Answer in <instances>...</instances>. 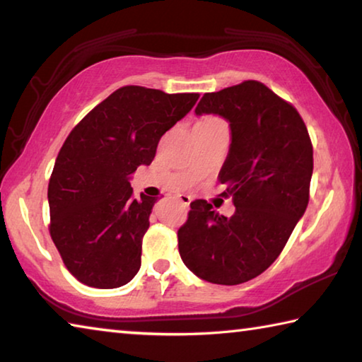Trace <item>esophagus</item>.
Instances as JSON below:
<instances>
[{
    "label": "esophagus",
    "instance_id": "34e87169",
    "mask_svg": "<svg viewBox=\"0 0 362 362\" xmlns=\"http://www.w3.org/2000/svg\"><path fill=\"white\" fill-rule=\"evenodd\" d=\"M179 203H182L185 207L189 206V203H192V198H189L188 194H180L179 196Z\"/></svg>",
    "mask_w": 362,
    "mask_h": 362
}]
</instances>
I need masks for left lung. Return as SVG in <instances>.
Segmentation results:
<instances>
[{
    "label": "left lung",
    "mask_w": 362,
    "mask_h": 362,
    "mask_svg": "<svg viewBox=\"0 0 362 362\" xmlns=\"http://www.w3.org/2000/svg\"><path fill=\"white\" fill-rule=\"evenodd\" d=\"M194 113L228 121L231 144L218 182L236 211L225 217L207 201H193L177 235L179 252L207 283L243 284L278 259L303 217L313 146L297 110L259 81L207 93Z\"/></svg>",
    "instance_id": "8db88e82"
}]
</instances>
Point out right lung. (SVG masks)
<instances>
[{
  "instance_id": "right-lung-1",
  "label": "right lung",
  "mask_w": 362,
  "mask_h": 362,
  "mask_svg": "<svg viewBox=\"0 0 362 362\" xmlns=\"http://www.w3.org/2000/svg\"><path fill=\"white\" fill-rule=\"evenodd\" d=\"M198 99L124 86L66 137L49 180V231L83 284L115 289L137 274L156 198H134L131 177L139 166H150L163 134Z\"/></svg>"
}]
</instances>
